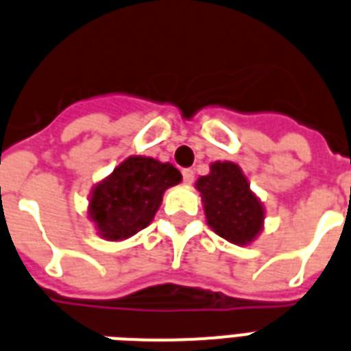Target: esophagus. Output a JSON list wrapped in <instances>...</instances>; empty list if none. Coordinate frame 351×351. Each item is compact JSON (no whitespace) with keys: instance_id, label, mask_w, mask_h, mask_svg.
Instances as JSON below:
<instances>
[{"instance_id":"1","label":"esophagus","mask_w":351,"mask_h":351,"mask_svg":"<svg viewBox=\"0 0 351 351\" xmlns=\"http://www.w3.org/2000/svg\"><path fill=\"white\" fill-rule=\"evenodd\" d=\"M182 176H184V184L191 185V184H193V180H195V171L184 169V171H182Z\"/></svg>"}]
</instances>
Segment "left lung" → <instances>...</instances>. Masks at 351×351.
Returning a JSON list of instances; mask_svg holds the SVG:
<instances>
[{
	"instance_id": "1",
	"label": "left lung",
	"mask_w": 351,
	"mask_h": 351,
	"mask_svg": "<svg viewBox=\"0 0 351 351\" xmlns=\"http://www.w3.org/2000/svg\"><path fill=\"white\" fill-rule=\"evenodd\" d=\"M207 223L234 245H249L263 229L265 209L234 162L210 164L209 175L196 180Z\"/></svg>"
}]
</instances>
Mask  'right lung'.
I'll return each instance as SVG.
<instances>
[{
  "instance_id": "add662e5",
  "label": "right lung",
  "mask_w": 351,
  "mask_h": 351,
  "mask_svg": "<svg viewBox=\"0 0 351 351\" xmlns=\"http://www.w3.org/2000/svg\"><path fill=\"white\" fill-rule=\"evenodd\" d=\"M180 182V171L169 162L164 164L151 156H128L93 187L88 216L101 238L126 240L146 229L155 218L166 189Z\"/></svg>"
}]
</instances>
